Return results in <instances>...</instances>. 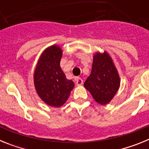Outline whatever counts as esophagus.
<instances>
[{
    "label": "esophagus",
    "instance_id": "esophagus-1",
    "mask_svg": "<svg viewBox=\"0 0 149 149\" xmlns=\"http://www.w3.org/2000/svg\"><path fill=\"white\" fill-rule=\"evenodd\" d=\"M83 84V80L81 78V77H77L76 79V85L77 86H81Z\"/></svg>",
    "mask_w": 149,
    "mask_h": 149
}]
</instances>
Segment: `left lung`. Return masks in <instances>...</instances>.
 <instances>
[{
  "label": "left lung",
  "mask_w": 149,
  "mask_h": 149,
  "mask_svg": "<svg viewBox=\"0 0 149 149\" xmlns=\"http://www.w3.org/2000/svg\"><path fill=\"white\" fill-rule=\"evenodd\" d=\"M120 86V77L111 56L106 51L96 53L90 75L84 83L86 88L97 103L108 104Z\"/></svg>",
  "instance_id": "left-lung-1"
}]
</instances>
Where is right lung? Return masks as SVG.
<instances>
[{
  "label": "right lung",
  "mask_w": 149,
  "mask_h": 149,
  "mask_svg": "<svg viewBox=\"0 0 149 149\" xmlns=\"http://www.w3.org/2000/svg\"><path fill=\"white\" fill-rule=\"evenodd\" d=\"M63 51L56 45L46 48L41 54L34 71V85L45 103L59 107L65 103L74 84L68 80L60 67Z\"/></svg>",
  "instance_id": "1"
}]
</instances>
